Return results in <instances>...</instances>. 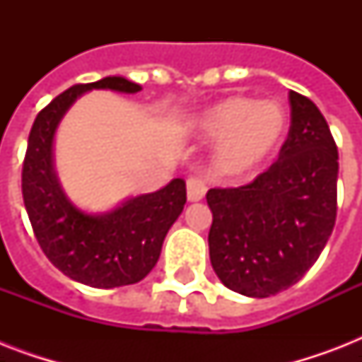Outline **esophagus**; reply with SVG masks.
<instances>
[{"mask_svg":"<svg viewBox=\"0 0 362 362\" xmlns=\"http://www.w3.org/2000/svg\"><path fill=\"white\" fill-rule=\"evenodd\" d=\"M186 187H187V201H192V203L201 201V199L204 197V193H206V186H204V182L201 180V178H187Z\"/></svg>","mask_w":362,"mask_h":362,"instance_id":"34e87169","label":"esophagus"}]
</instances>
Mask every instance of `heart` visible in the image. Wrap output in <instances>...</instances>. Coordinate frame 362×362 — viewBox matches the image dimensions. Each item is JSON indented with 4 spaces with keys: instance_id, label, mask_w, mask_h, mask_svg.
<instances>
[{
    "instance_id": "b5f03b06",
    "label": "heart",
    "mask_w": 362,
    "mask_h": 362,
    "mask_svg": "<svg viewBox=\"0 0 362 362\" xmlns=\"http://www.w3.org/2000/svg\"><path fill=\"white\" fill-rule=\"evenodd\" d=\"M197 133L218 141L214 167L226 176H238L257 169L280 144L287 116L276 101L227 98L201 112Z\"/></svg>"
}]
</instances>
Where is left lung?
Segmentation results:
<instances>
[{
	"instance_id": "obj_1",
	"label": "left lung",
	"mask_w": 362,
	"mask_h": 362,
	"mask_svg": "<svg viewBox=\"0 0 362 362\" xmlns=\"http://www.w3.org/2000/svg\"><path fill=\"white\" fill-rule=\"evenodd\" d=\"M291 127L278 161L252 184L209 189L210 263L221 284L264 298L297 284L337 221L338 150L308 98L289 92Z\"/></svg>"
}]
</instances>
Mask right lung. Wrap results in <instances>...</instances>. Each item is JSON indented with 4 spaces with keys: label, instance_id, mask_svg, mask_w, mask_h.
Instances as JSON below:
<instances>
[{
    "label": "right lung",
    "instance_id": "add662e5",
    "mask_svg": "<svg viewBox=\"0 0 362 362\" xmlns=\"http://www.w3.org/2000/svg\"><path fill=\"white\" fill-rule=\"evenodd\" d=\"M92 90L136 93L142 88L124 76H105L52 99L30 131L22 195L37 242L50 263L71 280L110 289L136 284L156 267L165 237L186 204V182L175 178L158 192L129 197L101 214L78 209L54 170V136L65 112Z\"/></svg>",
    "mask_w": 362,
    "mask_h": 362
}]
</instances>
